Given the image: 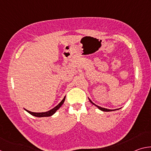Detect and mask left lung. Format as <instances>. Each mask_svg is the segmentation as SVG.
Returning a JSON list of instances; mask_svg holds the SVG:
<instances>
[{
    "label": "left lung",
    "mask_w": 151,
    "mask_h": 151,
    "mask_svg": "<svg viewBox=\"0 0 151 151\" xmlns=\"http://www.w3.org/2000/svg\"><path fill=\"white\" fill-rule=\"evenodd\" d=\"M88 100H89V101H90L92 104H94V106H96L97 107V108H98L99 109H100L101 111H104V112H109V111H116V110H119V109H114V110H112V109H108L103 108V107H101V106H99L96 105V104H94V103H93V102H92V101L90 99H88Z\"/></svg>",
    "instance_id": "obj_1"
}]
</instances>
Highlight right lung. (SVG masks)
<instances>
[{
  "label": "right lung",
  "mask_w": 151,
  "mask_h": 151,
  "mask_svg": "<svg viewBox=\"0 0 151 151\" xmlns=\"http://www.w3.org/2000/svg\"><path fill=\"white\" fill-rule=\"evenodd\" d=\"M65 98H66V96H65V97H64V99H63L62 101H61L60 103L57 104V106H56L55 107H54V108L52 109L51 110H50V111H48L47 112H31V111H28V110L25 109L24 110L26 111L27 112H29V114H31V115L32 116H37V117H47V116H52V114H54L56 111H57V110L60 108V107L63 105V104L64 103V102H65Z\"/></svg>",
  "instance_id": "obj_1"
}]
</instances>
